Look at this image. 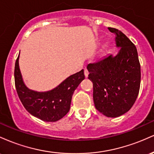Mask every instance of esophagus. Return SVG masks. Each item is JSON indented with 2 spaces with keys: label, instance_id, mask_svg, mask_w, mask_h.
<instances>
[{
  "label": "esophagus",
  "instance_id": "esophagus-1",
  "mask_svg": "<svg viewBox=\"0 0 154 154\" xmlns=\"http://www.w3.org/2000/svg\"><path fill=\"white\" fill-rule=\"evenodd\" d=\"M84 74H85V77H88V71L87 69L84 70Z\"/></svg>",
  "mask_w": 154,
  "mask_h": 154
}]
</instances>
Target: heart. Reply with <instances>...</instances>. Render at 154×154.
Instances as JSON below:
<instances>
[{
  "mask_svg": "<svg viewBox=\"0 0 154 154\" xmlns=\"http://www.w3.org/2000/svg\"><path fill=\"white\" fill-rule=\"evenodd\" d=\"M104 54H105V53H104V51H102V52L100 53V56H104Z\"/></svg>",
  "mask_w": 154,
  "mask_h": 154,
  "instance_id": "obj_1",
  "label": "heart"
}]
</instances>
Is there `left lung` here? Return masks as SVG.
<instances>
[{"label":"left lung","instance_id":"obj_1","mask_svg":"<svg viewBox=\"0 0 154 154\" xmlns=\"http://www.w3.org/2000/svg\"><path fill=\"white\" fill-rule=\"evenodd\" d=\"M115 35V56L109 54L89 63L88 79L93 83V101L98 111L107 117L123 115L131 109L138 95L140 65L137 48L121 31L108 27Z\"/></svg>","mask_w":154,"mask_h":154}]
</instances>
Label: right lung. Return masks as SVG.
<instances>
[{"mask_svg":"<svg viewBox=\"0 0 154 154\" xmlns=\"http://www.w3.org/2000/svg\"><path fill=\"white\" fill-rule=\"evenodd\" d=\"M19 55L15 63L14 79L17 94L26 110L45 122H56L69 112L74 92L85 79L82 69L65 79L51 91L38 92L27 88L23 80L19 65Z\"/></svg>","mask_w":154,"mask_h":154,"instance_id":"right-lung-1","label":"right lung"}]
</instances>
